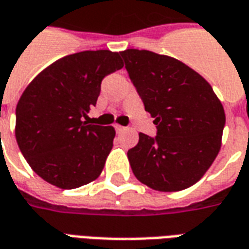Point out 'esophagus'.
Returning <instances> with one entry per match:
<instances>
[{"label": "esophagus", "mask_w": 249, "mask_h": 249, "mask_svg": "<svg viewBox=\"0 0 249 249\" xmlns=\"http://www.w3.org/2000/svg\"><path fill=\"white\" fill-rule=\"evenodd\" d=\"M114 129H116V132H121V130H124L125 128L124 126H121V125H114Z\"/></svg>", "instance_id": "34e87169"}]
</instances>
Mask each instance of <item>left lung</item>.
<instances>
[{"mask_svg":"<svg viewBox=\"0 0 249 249\" xmlns=\"http://www.w3.org/2000/svg\"><path fill=\"white\" fill-rule=\"evenodd\" d=\"M156 136L139 133L128 151L132 171L158 191H179L202 178L221 148L225 113L209 83L185 63L147 50L120 52Z\"/></svg>","mask_w":249,"mask_h":249,"instance_id":"8db88e82","label":"left lung"}]
</instances>
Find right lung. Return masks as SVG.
I'll return each instance as SVG.
<instances>
[{
  "label": "right lung",
  "mask_w": 249,
  "mask_h": 249,
  "mask_svg": "<svg viewBox=\"0 0 249 249\" xmlns=\"http://www.w3.org/2000/svg\"><path fill=\"white\" fill-rule=\"evenodd\" d=\"M123 66L119 52H76L28 85L16 107V140L40 178L76 189L100 177L116 132L83 119L97 104L102 79Z\"/></svg>",
  "instance_id": "obj_1"
}]
</instances>
